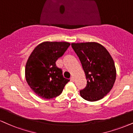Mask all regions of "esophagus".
<instances>
[{
    "mask_svg": "<svg viewBox=\"0 0 133 133\" xmlns=\"http://www.w3.org/2000/svg\"><path fill=\"white\" fill-rule=\"evenodd\" d=\"M71 81H72V82H74V77H71Z\"/></svg>",
    "mask_w": 133,
    "mask_h": 133,
    "instance_id": "obj_1",
    "label": "esophagus"
}]
</instances>
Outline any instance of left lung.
<instances>
[{
    "label": "left lung",
    "instance_id": "left-lung-1",
    "mask_svg": "<svg viewBox=\"0 0 133 133\" xmlns=\"http://www.w3.org/2000/svg\"><path fill=\"white\" fill-rule=\"evenodd\" d=\"M87 79V85L80 95L89 102L103 98L112 89L116 80L115 62L104 46L95 42L72 43Z\"/></svg>",
    "mask_w": 133,
    "mask_h": 133
}]
</instances>
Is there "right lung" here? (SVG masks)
I'll use <instances>...</instances> for the list:
<instances>
[{
	"label": "right lung",
	"mask_w": 133,
	"mask_h": 133,
	"mask_svg": "<svg viewBox=\"0 0 133 133\" xmlns=\"http://www.w3.org/2000/svg\"><path fill=\"white\" fill-rule=\"evenodd\" d=\"M68 42H49L39 44L30 54L25 67V77L32 90L44 99H51L61 94L70 81L62 75L56 62L68 49Z\"/></svg>",
	"instance_id": "right-lung-1"
}]
</instances>
